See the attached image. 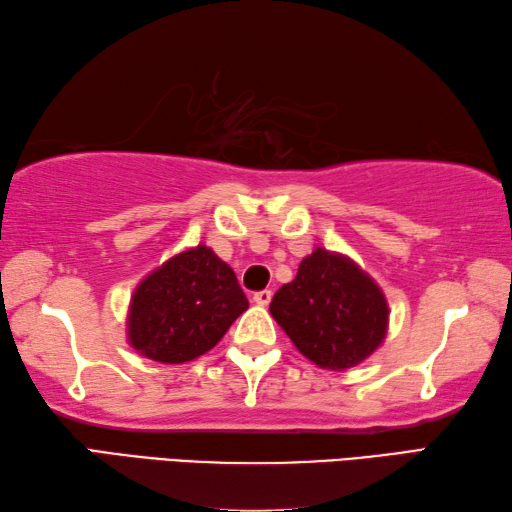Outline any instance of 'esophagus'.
Masks as SVG:
<instances>
[{"instance_id": "obj_1", "label": "esophagus", "mask_w": 512, "mask_h": 512, "mask_svg": "<svg viewBox=\"0 0 512 512\" xmlns=\"http://www.w3.org/2000/svg\"><path fill=\"white\" fill-rule=\"evenodd\" d=\"M270 299H273V293H270L268 288H266V290H259V293L253 295V302L259 304V306H268Z\"/></svg>"}]
</instances>
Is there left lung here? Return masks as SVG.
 Instances as JSON below:
<instances>
[{
	"mask_svg": "<svg viewBox=\"0 0 512 512\" xmlns=\"http://www.w3.org/2000/svg\"><path fill=\"white\" fill-rule=\"evenodd\" d=\"M270 315L319 368L346 370L382 346L388 302L353 259L315 248L297 277L277 290Z\"/></svg>",
	"mask_w": 512,
	"mask_h": 512,
	"instance_id": "1",
	"label": "left lung"
}]
</instances>
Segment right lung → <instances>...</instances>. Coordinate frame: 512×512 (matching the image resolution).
Listing matches in <instances>:
<instances>
[{"instance_id": "add662e5", "label": "right lung", "mask_w": 512, "mask_h": 512, "mask_svg": "<svg viewBox=\"0 0 512 512\" xmlns=\"http://www.w3.org/2000/svg\"><path fill=\"white\" fill-rule=\"evenodd\" d=\"M246 308L233 268L199 244L137 284L128 306V344L153 362L184 364L208 353Z\"/></svg>"}]
</instances>
